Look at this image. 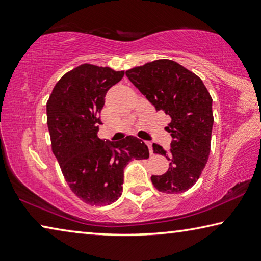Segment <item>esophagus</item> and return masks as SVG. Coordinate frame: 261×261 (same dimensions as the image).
I'll use <instances>...</instances> for the list:
<instances>
[{"label":"esophagus","instance_id":"34e87169","mask_svg":"<svg viewBox=\"0 0 261 261\" xmlns=\"http://www.w3.org/2000/svg\"><path fill=\"white\" fill-rule=\"evenodd\" d=\"M146 145H147V147H148V151H149V154H153V148H152V143H149V141H147L146 143Z\"/></svg>","mask_w":261,"mask_h":261}]
</instances>
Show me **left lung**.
Masks as SVG:
<instances>
[{
    "label": "left lung",
    "instance_id": "8db88e82",
    "mask_svg": "<svg viewBox=\"0 0 261 261\" xmlns=\"http://www.w3.org/2000/svg\"><path fill=\"white\" fill-rule=\"evenodd\" d=\"M126 77L156 110L171 121L169 151L153 144V152L166 156L169 168L151 179L158 191L182 193L192 188L208 160L213 112L212 96L201 79L171 60H155L125 71Z\"/></svg>",
    "mask_w": 261,
    "mask_h": 261
}]
</instances>
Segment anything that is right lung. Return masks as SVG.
Listing matches in <instances>:
<instances>
[{
	"label": "right lung",
	"mask_w": 261,
	"mask_h": 261,
	"mask_svg": "<svg viewBox=\"0 0 261 261\" xmlns=\"http://www.w3.org/2000/svg\"><path fill=\"white\" fill-rule=\"evenodd\" d=\"M123 76L124 71L109 67L82 64L56 83L47 101L51 151L70 190L91 206L116 201L124 167L149 156L146 145L136 137L115 143L98 137L105 95Z\"/></svg>",
	"instance_id": "obj_1"
}]
</instances>
